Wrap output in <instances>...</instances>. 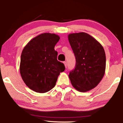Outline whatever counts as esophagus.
<instances>
[{
	"mask_svg": "<svg viewBox=\"0 0 123 123\" xmlns=\"http://www.w3.org/2000/svg\"><path fill=\"white\" fill-rule=\"evenodd\" d=\"M63 63H64V65H65V68H67V62H63Z\"/></svg>",
	"mask_w": 123,
	"mask_h": 123,
	"instance_id": "obj_1",
	"label": "esophagus"
}]
</instances>
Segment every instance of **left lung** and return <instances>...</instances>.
I'll return each instance as SVG.
<instances>
[{
	"label": "left lung",
	"mask_w": 123,
	"mask_h": 123,
	"mask_svg": "<svg viewBox=\"0 0 123 123\" xmlns=\"http://www.w3.org/2000/svg\"><path fill=\"white\" fill-rule=\"evenodd\" d=\"M68 40L76 63L69 77L72 86L82 92L98 85L105 74L106 55L101 43L85 32L70 33Z\"/></svg>",
	"instance_id": "obj_1"
}]
</instances>
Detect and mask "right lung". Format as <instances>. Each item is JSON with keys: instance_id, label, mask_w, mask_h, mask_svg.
Masks as SVG:
<instances>
[{"instance_id": "obj_1", "label": "right lung", "mask_w": 123, "mask_h": 123, "mask_svg": "<svg viewBox=\"0 0 123 123\" xmlns=\"http://www.w3.org/2000/svg\"><path fill=\"white\" fill-rule=\"evenodd\" d=\"M60 37L43 33L28 42L22 52L19 70L27 86L38 93H45L55 87L60 73L64 71L63 63L57 60L54 49Z\"/></svg>"}]
</instances>
